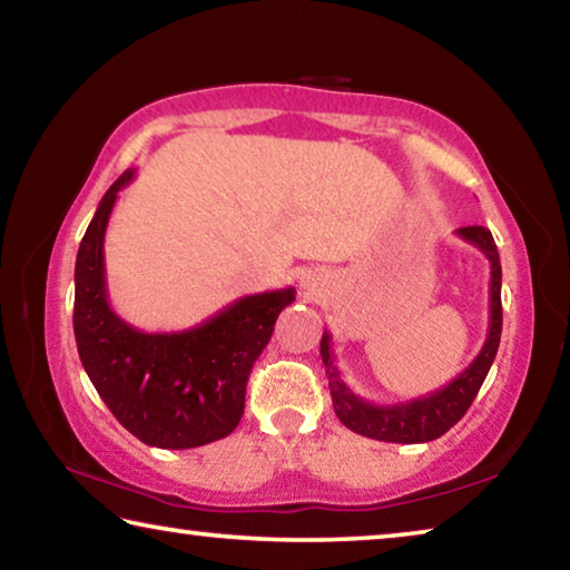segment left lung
<instances>
[{
  "label": "left lung",
  "instance_id": "obj_1",
  "mask_svg": "<svg viewBox=\"0 0 570 570\" xmlns=\"http://www.w3.org/2000/svg\"><path fill=\"white\" fill-rule=\"evenodd\" d=\"M459 238L480 248L487 258H490V330H487V340L480 350V355L472 360L464 373H459L449 385L439 387V391L421 395V399L393 403V405H377L365 399H360L350 391L345 381L340 377V370L334 365L332 352V337L324 330L322 334V363L330 377V393L332 405L337 419L345 423L350 431L360 433V436L391 441V444H426L454 426L469 411V405L476 399L480 387L484 383L487 373L494 363L497 347H500L502 334V266L500 253H497L492 233L482 228V225H466V228L456 230Z\"/></svg>",
  "mask_w": 570,
  "mask_h": 570
}]
</instances>
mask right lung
Wrapping results in <instances>:
<instances>
[{
  "label": "right lung",
  "instance_id": "right-lung-1",
  "mask_svg": "<svg viewBox=\"0 0 570 570\" xmlns=\"http://www.w3.org/2000/svg\"><path fill=\"white\" fill-rule=\"evenodd\" d=\"M134 179L126 169L106 189L76 258L73 332L78 355L108 411L157 449H195L238 426L250 367L268 345L294 288L240 296L183 332H141L111 309L104 236L114 203Z\"/></svg>",
  "mask_w": 570,
  "mask_h": 570
}]
</instances>
